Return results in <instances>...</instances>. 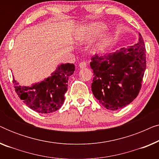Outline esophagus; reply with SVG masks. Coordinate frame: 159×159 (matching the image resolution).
I'll return each instance as SVG.
<instances>
[{
	"label": "esophagus",
	"mask_w": 159,
	"mask_h": 159,
	"mask_svg": "<svg viewBox=\"0 0 159 159\" xmlns=\"http://www.w3.org/2000/svg\"><path fill=\"white\" fill-rule=\"evenodd\" d=\"M79 66H80V68H81V69L85 68V67L87 66L86 62H85V61H82V62H80V64H79Z\"/></svg>",
	"instance_id": "esophagus-1"
}]
</instances>
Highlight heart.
<instances>
[{"label":"heart","mask_w":159,"mask_h":159,"mask_svg":"<svg viewBox=\"0 0 159 159\" xmlns=\"http://www.w3.org/2000/svg\"><path fill=\"white\" fill-rule=\"evenodd\" d=\"M106 29V26L103 23H99V22H95L93 23L88 26L86 28L85 32L82 35L80 38V40L82 41H85L88 40L89 39L93 38L99 35L100 34L102 33L104 30ZM111 41V38L109 34H105L102 38L101 43H100L99 45V49L101 51L105 48L106 46H108L109 45V43Z\"/></svg>","instance_id":"b5f03b06"}]
</instances>
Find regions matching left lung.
Returning <instances> with one entry per match:
<instances>
[{
  "instance_id": "left-lung-1",
  "label": "left lung",
  "mask_w": 159,
  "mask_h": 159,
  "mask_svg": "<svg viewBox=\"0 0 159 159\" xmlns=\"http://www.w3.org/2000/svg\"><path fill=\"white\" fill-rule=\"evenodd\" d=\"M93 70L91 85L94 96L108 110L121 109L138 96L146 68V50L139 34V42L107 56L91 58Z\"/></svg>"
}]
</instances>
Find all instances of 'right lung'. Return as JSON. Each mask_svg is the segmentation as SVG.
Instances as JSON below:
<instances>
[{
    "label": "right lung",
    "instance_id": "right-lung-1",
    "mask_svg": "<svg viewBox=\"0 0 159 159\" xmlns=\"http://www.w3.org/2000/svg\"><path fill=\"white\" fill-rule=\"evenodd\" d=\"M73 64H62L51 77L31 87L20 86L13 79L15 92L28 107L40 114L53 113L61 107L68 88V80L75 71Z\"/></svg>",
    "mask_w": 159,
    "mask_h": 159
}]
</instances>
